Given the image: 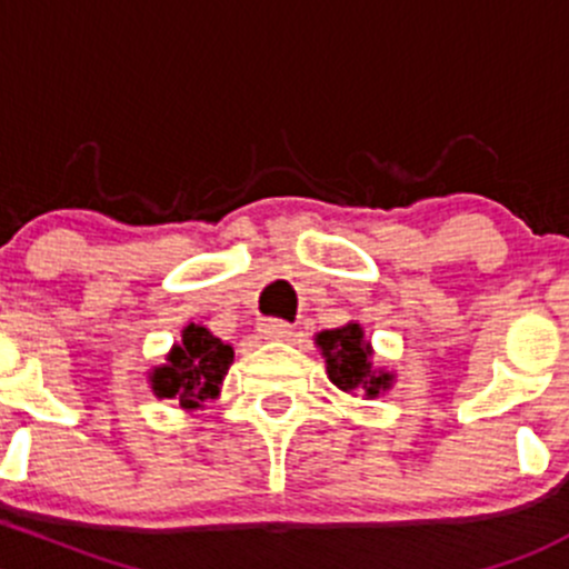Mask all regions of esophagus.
<instances>
[{
	"label": "esophagus",
	"instance_id": "esophagus-1",
	"mask_svg": "<svg viewBox=\"0 0 569 569\" xmlns=\"http://www.w3.org/2000/svg\"><path fill=\"white\" fill-rule=\"evenodd\" d=\"M257 331H260L262 339H287L292 333V326L284 323V320L268 318V320H260Z\"/></svg>",
	"mask_w": 569,
	"mask_h": 569
}]
</instances>
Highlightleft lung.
<instances>
[{"label": "left lung", "mask_w": 569, "mask_h": 569, "mask_svg": "<svg viewBox=\"0 0 569 569\" xmlns=\"http://www.w3.org/2000/svg\"><path fill=\"white\" fill-rule=\"evenodd\" d=\"M315 345L326 359L328 380L348 395H365L367 400H375L395 383V375L372 367V345L359 323L320 331Z\"/></svg>", "instance_id": "obj_1"}]
</instances>
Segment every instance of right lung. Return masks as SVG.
Listing matches in <instances>:
<instances>
[{"label": "right lung", "instance_id": "add662e5", "mask_svg": "<svg viewBox=\"0 0 569 569\" xmlns=\"http://www.w3.org/2000/svg\"><path fill=\"white\" fill-rule=\"evenodd\" d=\"M232 356L230 345L213 337L208 328L189 323L183 339L169 350L167 365L150 372V389L158 400H174L186 411H197L219 397Z\"/></svg>", "mask_w": 569, "mask_h": 569}]
</instances>
